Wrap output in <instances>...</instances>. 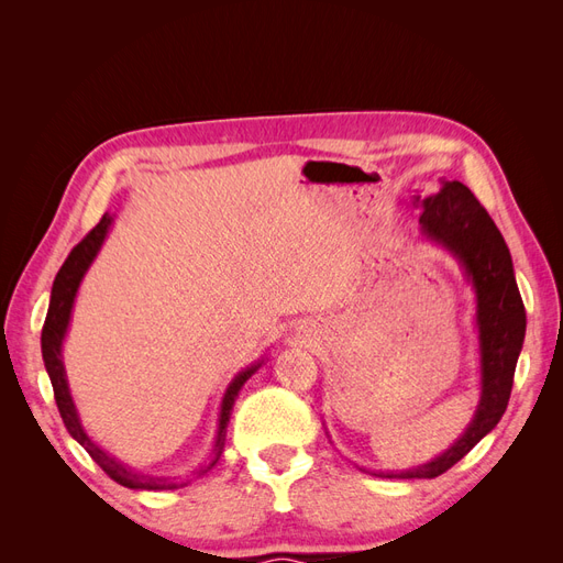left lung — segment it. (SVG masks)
I'll use <instances>...</instances> for the list:
<instances>
[{
	"instance_id": "left-lung-1",
	"label": "left lung",
	"mask_w": 563,
	"mask_h": 563,
	"mask_svg": "<svg viewBox=\"0 0 563 563\" xmlns=\"http://www.w3.org/2000/svg\"><path fill=\"white\" fill-rule=\"evenodd\" d=\"M422 209L424 240L446 249L463 267L476 298L482 395L472 422L453 444L430 463L401 472H373L387 479H434L465 457L500 422L526 335V310L515 279L512 255L486 209L457 180H444L430 197H416Z\"/></svg>"
}]
</instances>
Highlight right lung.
Masks as SVG:
<instances>
[{
    "label": "right lung",
    "mask_w": 563,
    "mask_h": 563,
    "mask_svg": "<svg viewBox=\"0 0 563 563\" xmlns=\"http://www.w3.org/2000/svg\"><path fill=\"white\" fill-rule=\"evenodd\" d=\"M112 223H114V218L110 213L100 218V223L70 251L67 261L58 269V275L54 279V288H51L48 312H46V321H44V329H42L44 366H46V373L51 378V385H54V397H56L58 411H60V418L65 422L67 432H70V437L75 441H79L84 449H87V453L96 460L100 467H103V472L110 476V479H114L117 484H122L126 488H133V490H174L178 486H185L187 482H178L176 476H155V474L135 472L129 465L119 463L117 457H112L108 451H103L96 444V441L87 434V430H84V424H81L79 413H77V406H75L73 395H70V385H67V376H65L63 343H65L67 329H70V317H73L79 284H81L84 275L89 272L91 263L96 261V255H98L100 246H103ZM261 366H263V360L246 366L244 371L236 373L232 383L228 385L223 401H220L218 430H216V439H213V446H211L213 457H211V463H203V465L195 467L197 476L207 474L218 463L220 453H223V449H225V434H228V422H230L234 399L240 397V389L244 387V383Z\"/></svg>",
    "instance_id": "right-lung-1"
}]
</instances>
